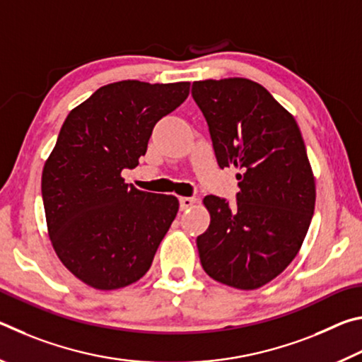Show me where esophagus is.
Masks as SVG:
<instances>
[{
	"mask_svg": "<svg viewBox=\"0 0 362 362\" xmlns=\"http://www.w3.org/2000/svg\"><path fill=\"white\" fill-rule=\"evenodd\" d=\"M179 203H180V209L187 211V209H189V207L194 206L196 198H189V196H182V198L179 199Z\"/></svg>",
	"mask_w": 362,
	"mask_h": 362,
	"instance_id": "esophagus-1",
	"label": "esophagus"
}]
</instances>
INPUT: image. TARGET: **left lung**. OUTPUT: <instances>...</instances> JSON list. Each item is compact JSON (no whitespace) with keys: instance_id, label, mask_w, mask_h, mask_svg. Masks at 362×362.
<instances>
[{"instance_id":"1","label":"left lung","mask_w":362,"mask_h":362,"mask_svg":"<svg viewBox=\"0 0 362 362\" xmlns=\"http://www.w3.org/2000/svg\"><path fill=\"white\" fill-rule=\"evenodd\" d=\"M194 102L209 124L220 168L235 166L240 193L230 207L209 194L211 223L198 236L212 279L254 291L296 259L315 212L316 183L297 121L247 78L194 81Z\"/></svg>"}]
</instances>
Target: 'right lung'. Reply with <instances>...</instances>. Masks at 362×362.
I'll return each instance as SVG.
<instances>
[{"mask_svg": "<svg viewBox=\"0 0 362 362\" xmlns=\"http://www.w3.org/2000/svg\"><path fill=\"white\" fill-rule=\"evenodd\" d=\"M189 83L137 79L102 86L66 116L41 177L49 240L64 267L99 291L148 272L179 211L173 194L129 187L153 127L183 103Z\"/></svg>", "mask_w": 362, "mask_h": 362, "instance_id": "1", "label": "right lung"}]
</instances>
